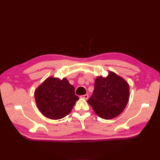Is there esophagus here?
Masks as SVG:
<instances>
[{
  "mask_svg": "<svg viewBox=\"0 0 160 160\" xmlns=\"http://www.w3.org/2000/svg\"><path fill=\"white\" fill-rule=\"evenodd\" d=\"M81 98H83L84 99H88V98H89V95H88V94H85V95H82L81 96Z\"/></svg>",
  "mask_w": 160,
  "mask_h": 160,
  "instance_id": "1",
  "label": "esophagus"
}]
</instances>
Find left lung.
<instances>
[{
	"instance_id": "1",
	"label": "left lung",
	"mask_w": 160,
	"mask_h": 160,
	"mask_svg": "<svg viewBox=\"0 0 160 160\" xmlns=\"http://www.w3.org/2000/svg\"><path fill=\"white\" fill-rule=\"evenodd\" d=\"M129 96V86L126 81L111 71L106 77H97L88 102L99 117L111 119L122 113Z\"/></svg>"
}]
</instances>
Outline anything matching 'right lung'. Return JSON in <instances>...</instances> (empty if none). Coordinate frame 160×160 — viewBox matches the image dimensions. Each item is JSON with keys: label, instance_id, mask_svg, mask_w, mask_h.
<instances>
[{"label": "right lung", "instance_id": "add662e5", "mask_svg": "<svg viewBox=\"0 0 160 160\" xmlns=\"http://www.w3.org/2000/svg\"><path fill=\"white\" fill-rule=\"evenodd\" d=\"M37 107L47 118L59 119L68 115L79 98L68 80L49 77L35 91Z\"/></svg>", "mask_w": 160, "mask_h": 160}]
</instances>
